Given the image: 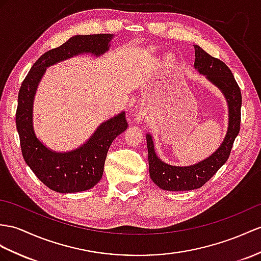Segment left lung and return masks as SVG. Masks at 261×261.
<instances>
[{
	"label": "left lung",
	"mask_w": 261,
	"mask_h": 261,
	"mask_svg": "<svg viewBox=\"0 0 261 261\" xmlns=\"http://www.w3.org/2000/svg\"><path fill=\"white\" fill-rule=\"evenodd\" d=\"M195 47L194 66L208 81L217 86L228 103V129L219 148L206 160L190 166H171L157 157L152 138L146 135L148 148L149 176L156 185L164 190H193L200 188L217 173L218 169L229 158L234 139L240 129L241 92L231 71L224 62L206 53L198 45Z\"/></svg>",
	"instance_id": "1"
}]
</instances>
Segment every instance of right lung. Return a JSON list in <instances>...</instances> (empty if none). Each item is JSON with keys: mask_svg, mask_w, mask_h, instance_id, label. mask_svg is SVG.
<instances>
[{"mask_svg": "<svg viewBox=\"0 0 261 261\" xmlns=\"http://www.w3.org/2000/svg\"><path fill=\"white\" fill-rule=\"evenodd\" d=\"M113 34L75 35L61 46L44 53L24 79L17 98L16 128L25 163L44 185L57 193H79L100 180L113 141L127 128L125 112L101 123L88 141L66 152L48 149L33 128V101L46 67L83 53L99 56L110 48Z\"/></svg>", "mask_w": 261, "mask_h": 261, "instance_id": "obj_1", "label": "right lung"}]
</instances>
